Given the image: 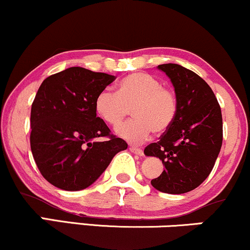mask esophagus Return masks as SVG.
Here are the masks:
<instances>
[{"mask_svg": "<svg viewBox=\"0 0 250 250\" xmlns=\"http://www.w3.org/2000/svg\"><path fill=\"white\" fill-rule=\"evenodd\" d=\"M130 151L132 152V153H134V154H138V155H140V157H142V155H144V151H143L142 148L133 147V146H132V147H130Z\"/></svg>", "mask_w": 250, "mask_h": 250, "instance_id": "1", "label": "esophagus"}]
</instances>
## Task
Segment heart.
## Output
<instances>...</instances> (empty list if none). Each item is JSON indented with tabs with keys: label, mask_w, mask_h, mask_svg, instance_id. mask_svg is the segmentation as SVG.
Returning a JSON list of instances; mask_svg holds the SVG:
<instances>
[{
	"label": "heart",
	"mask_w": 250,
	"mask_h": 250,
	"mask_svg": "<svg viewBox=\"0 0 250 250\" xmlns=\"http://www.w3.org/2000/svg\"><path fill=\"white\" fill-rule=\"evenodd\" d=\"M132 107L133 119L119 126L117 136L132 144H140L153 131L164 133L171 127L178 111L177 97L153 76L133 72L122 78L116 92L104 90L95 99L97 116L105 124L117 126Z\"/></svg>",
	"instance_id": "b5f03b06"
}]
</instances>
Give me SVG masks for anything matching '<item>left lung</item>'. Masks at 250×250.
Masks as SVG:
<instances>
[{
	"label": "left lung",
	"mask_w": 250,
	"mask_h": 250,
	"mask_svg": "<svg viewBox=\"0 0 250 250\" xmlns=\"http://www.w3.org/2000/svg\"><path fill=\"white\" fill-rule=\"evenodd\" d=\"M158 69L171 79L178 111L171 127L144 153L159 158L165 166L152 186L168 194H183L196 188L212 172L222 145L221 108L209 85L195 72L172 63Z\"/></svg>",
	"instance_id": "obj_1"
}]
</instances>
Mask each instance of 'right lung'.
<instances>
[{"label":"right lung","mask_w":250,"mask_h":250,"mask_svg":"<svg viewBox=\"0 0 250 250\" xmlns=\"http://www.w3.org/2000/svg\"><path fill=\"white\" fill-rule=\"evenodd\" d=\"M116 79L73 66L44 79L31 106L30 146L46 181L64 190L92 185L127 144L97 117L95 99ZM104 136L105 142L98 138Z\"/></svg>","instance_id":"right-lung-1"}]
</instances>
